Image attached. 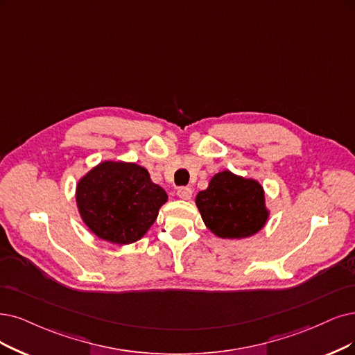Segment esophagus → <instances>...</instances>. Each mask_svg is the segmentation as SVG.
<instances>
[{"instance_id": "1", "label": "esophagus", "mask_w": 355, "mask_h": 355, "mask_svg": "<svg viewBox=\"0 0 355 355\" xmlns=\"http://www.w3.org/2000/svg\"><path fill=\"white\" fill-rule=\"evenodd\" d=\"M191 194H193V191L190 187H180L177 191V196L181 200H190Z\"/></svg>"}]
</instances>
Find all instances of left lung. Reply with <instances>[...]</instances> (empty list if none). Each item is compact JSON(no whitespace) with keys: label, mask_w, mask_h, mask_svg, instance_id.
Listing matches in <instances>:
<instances>
[{"label":"left lung","mask_w":355,"mask_h":355,"mask_svg":"<svg viewBox=\"0 0 355 355\" xmlns=\"http://www.w3.org/2000/svg\"><path fill=\"white\" fill-rule=\"evenodd\" d=\"M205 225L219 239H248L263 230L270 211L263 186L225 169L215 174L196 196Z\"/></svg>","instance_id":"obj_1"}]
</instances>
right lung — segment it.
I'll use <instances>...</instances> for the list:
<instances>
[{
    "instance_id": "1",
    "label": "right lung",
    "mask_w": 355,
    "mask_h": 355,
    "mask_svg": "<svg viewBox=\"0 0 355 355\" xmlns=\"http://www.w3.org/2000/svg\"><path fill=\"white\" fill-rule=\"evenodd\" d=\"M166 202L165 190L135 162L103 161L76 186L77 211L86 227L98 239L118 245L139 241Z\"/></svg>"
}]
</instances>
